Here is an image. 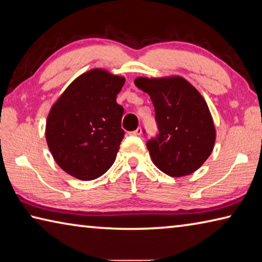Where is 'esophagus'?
<instances>
[{
    "mask_svg": "<svg viewBox=\"0 0 262 262\" xmlns=\"http://www.w3.org/2000/svg\"><path fill=\"white\" fill-rule=\"evenodd\" d=\"M132 135H135V136H140L141 134H143V130H141V127H138L137 128V130H135L134 132H131Z\"/></svg>",
    "mask_w": 262,
    "mask_h": 262,
    "instance_id": "34e87169",
    "label": "esophagus"
}]
</instances>
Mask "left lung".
<instances>
[{"label": "left lung", "mask_w": 262, "mask_h": 262, "mask_svg": "<svg viewBox=\"0 0 262 262\" xmlns=\"http://www.w3.org/2000/svg\"><path fill=\"white\" fill-rule=\"evenodd\" d=\"M136 86L149 94L159 134L147 141L153 163L171 177L190 175L212 153L215 127L201 94L182 77H139Z\"/></svg>", "instance_id": "8db88e82"}]
</instances>
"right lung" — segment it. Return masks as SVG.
<instances>
[{
	"label": "right lung",
	"instance_id": "1",
	"mask_svg": "<svg viewBox=\"0 0 262 262\" xmlns=\"http://www.w3.org/2000/svg\"><path fill=\"white\" fill-rule=\"evenodd\" d=\"M124 82L123 77L93 69L73 80L50 109L46 139L69 175L92 181L113 166L124 138V109L116 102Z\"/></svg>",
	"mask_w": 262,
	"mask_h": 262
}]
</instances>
